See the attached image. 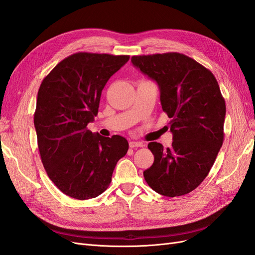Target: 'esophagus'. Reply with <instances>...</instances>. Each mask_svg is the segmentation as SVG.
Returning a JSON list of instances; mask_svg holds the SVG:
<instances>
[{"mask_svg":"<svg viewBox=\"0 0 255 255\" xmlns=\"http://www.w3.org/2000/svg\"><path fill=\"white\" fill-rule=\"evenodd\" d=\"M138 146H143L142 142H138V141H129V148H138Z\"/></svg>","mask_w":255,"mask_h":255,"instance_id":"1","label":"esophagus"}]
</instances>
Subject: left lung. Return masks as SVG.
Returning a JSON list of instances; mask_svg holds the SVG:
<instances>
[{
	"instance_id": "left-lung-1",
	"label": "left lung",
	"mask_w": 255,
	"mask_h": 255,
	"mask_svg": "<svg viewBox=\"0 0 255 255\" xmlns=\"http://www.w3.org/2000/svg\"><path fill=\"white\" fill-rule=\"evenodd\" d=\"M132 63L157 83L173 135L170 148L148 144L154 163L143 171L144 180L163 196L186 195L207 176L225 138L226 102L218 82L204 66L176 52L133 56Z\"/></svg>"
}]
</instances>
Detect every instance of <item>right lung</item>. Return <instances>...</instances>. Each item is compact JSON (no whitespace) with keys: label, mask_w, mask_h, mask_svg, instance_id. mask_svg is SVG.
I'll list each match as a JSON object with an SVG mask.
<instances>
[{"label":"right lung","mask_w":255,"mask_h":255,"mask_svg":"<svg viewBox=\"0 0 255 255\" xmlns=\"http://www.w3.org/2000/svg\"><path fill=\"white\" fill-rule=\"evenodd\" d=\"M128 55L79 52L43 79L34 125L41 161L65 195L87 200L104 192L117 161L127 154L125 137H103L87 128L98 115L102 90Z\"/></svg>","instance_id":"obj_1"}]
</instances>
